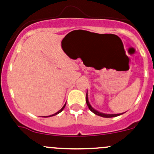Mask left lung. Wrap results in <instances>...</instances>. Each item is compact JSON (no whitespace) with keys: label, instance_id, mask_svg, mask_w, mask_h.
I'll return each instance as SVG.
<instances>
[{"label":"left lung","instance_id":"obj_1","mask_svg":"<svg viewBox=\"0 0 154 154\" xmlns=\"http://www.w3.org/2000/svg\"><path fill=\"white\" fill-rule=\"evenodd\" d=\"M86 103H87V105H88V108L91 111H92L94 114H95L96 115H98V116H101L103 117V118H114V117H117V116H119V115H122L124 113H121V114H105V113H102V112H100V111H98L97 110L94 109V108L91 107V105H90L89 101H88V91L86 93Z\"/></svg>","mask_w":154,"mask_h":154}]
</instances>
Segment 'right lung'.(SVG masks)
Here are the masks:
<instances>
[{
    "instance_id": "obj_1",
    "label": "right lung",
    "mask_w": 154,
    "mask_h": 154,
    "mask_svg": "<svg viewBox=\"0 0 154 154\" xmlns=\"http://www.w3.org/2000/svg\"><path fill=\"white\" fill-rule=\"evenodd\" d=\"M66 104H65L64 105H63V108H61V109L60 110V111H57V112H56V113H55V114H53V115H49V116H47V117H52V116H54V115H58V114H60V113L61 112V111H63V109H64V108H65V107H66Z\"/></svg>"
}]
</instances>
